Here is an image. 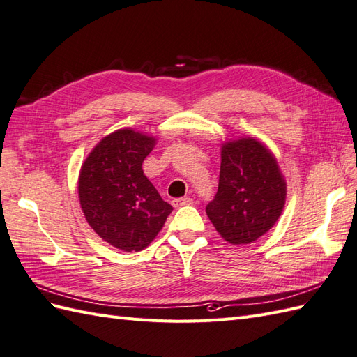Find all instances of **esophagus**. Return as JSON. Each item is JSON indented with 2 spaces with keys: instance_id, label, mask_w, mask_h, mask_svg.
<instances>
[{
  "instance_id": "34e87169",
  "label": "esophagus",
  "mask_w": 357,
  "mask_h": 357,
  "mask_svg": "<svg viewBox=\"0 0 357 357\" xmlns=\"http://www.w3.org/2000/svg\"><path fill=\"white\" fill-rule=\"evenodd\" d=\"M193 204V199L191 197H179V199H173L172 200V205L175 208H179V206H184V205H191Z\"/></svg>"
}]
</instances>
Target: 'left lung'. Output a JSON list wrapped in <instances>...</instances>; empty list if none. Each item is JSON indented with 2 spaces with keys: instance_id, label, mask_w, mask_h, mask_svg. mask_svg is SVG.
I'll return each instance as SVG.
<instances>
[{
  "instance_id": "obj_1",
  "label": "left lung",
  "mask_w": 357,
  "mask_h": 357,
  "mask_svg": "<svg viewBox=\"0 0 357 357\" xmlns=\"http://www.w3.org/2000/svg\"><path fill=\"white\" fill-rule=\"evenodd\" d=\"M285 200L287 181L266 144L255 137L222 144L218 190L206 214L225 241H257L279 220Z\"/></svg>"
}]
</instances>
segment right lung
Wrapping results in <instances>:
<instances>
[{
  "label": "right lung",
  "mask_w": 357,
  "mask_h": 357,
  "mask_svg": "<svg viewBox=\"0 0 357 357\" xmlns=\"http://www.w3.org/2000/svg\"><path fill=\"white\" fill-rule=\"evenodd\" d=\"M155 144L153 135L122 128L105 135L81 166L78 197L86 220L119 250L148 248L173 209L143 175Z\"/></svg>",
  "instance_id": "1"
}]
</instances>
